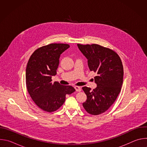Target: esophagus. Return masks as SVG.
I'll return each instance as SVG.
<instances>
[{
    "label": "esophagus",
    "mask_w": 147,
    "mask_h": 147,
    "mask_svg": "<svg viewBox=\"0 0 147 147\" xmlns=\"http://www.w3.org/2000/svg\"><path fill=\"white\" fill-rule=\"evenodd\" d=\"M74 88L77 92H80L81 91V88L78 86H75Z\"/></svg>",
    "instance_id": "obj_1"
}]
</instances>
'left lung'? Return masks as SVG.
<instances>
[{"label":"left lung","instance_id":"8db88e82","mask_svg":"<svg viewBox=\"0 0 147 147\" xmlns=\"http://www.w3.org/2000/svg\"><path fill=\"white\" fill-rule=\"evenodd\" d=\"M77 46L88 59L90 71L97 73L94 77L97 85L95 89L82 88L87 95L82 106L91 115H100L112 106L121 91L124 73L122 62L117 53L109 48L97 44Z\"/></svg>","mask_w":147,"mask_h":147}]
</instances>
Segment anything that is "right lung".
<instances>
[{"instance_id": "add662e5", "label": "right lung", "mask_w": 147, "mask_h": 147, "mask_svg": "<svg viewBox=\"0 0 147 147\" xmlns=\"http://www.w3.org/2000/svg\"><path fill=\"white\" fill-rule=\"evenodd\" d=\"M70 47L69 44H51L35 50L30 56L26 67L27 91L36 105L48 112L57 110L63 105L67 94L74 92L70 86L52 82L56 74L60 55Z\"/></svg>"}]
</instances>
